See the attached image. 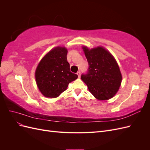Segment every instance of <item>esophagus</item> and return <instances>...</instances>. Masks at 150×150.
I'll return each mask as SVG.
<instances>
[{"label":"esophagus","instance_id":"esophagus-1","mask_svg":"<svg viewBox=\"0 0 150 150\" xmlns=\"http://www.w3.org/2000/svg\"><path fill=\"white\" fill-rule=\"evenodd\" d=\"M77 74H78V78H80V76H81V72H80V71H78V72H77Z\"/></svg>","mask_w":150,"mask_h":150}]
</instances>
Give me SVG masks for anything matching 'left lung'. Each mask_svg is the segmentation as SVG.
Returning a JSON list of instances; mask_svg holds the SVG:
<instances>
[{
  "label": "left lung",
  "instance_id": "8db88e82",
  "mask_svg": "<svg viewBox=\"0 0 150 150\" xmlns=\"http://www.w3.org/2000/svg\"><path fill=\"white\" fill-rule=\"evenodd\" d=\"M89 67L81 74V79L89 91L99 100H107L115 96L121 85L122 76L116 60L102 47L88 49L83 47Z\"/></svg>",
  "mask_w": 150,
  "mask_h": 150
}]
</instances>
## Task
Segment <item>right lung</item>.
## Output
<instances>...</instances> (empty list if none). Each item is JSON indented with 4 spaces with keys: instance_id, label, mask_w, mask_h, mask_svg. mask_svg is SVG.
<instances>
[{
    "instance_id": "1",
    "label": "right lung",
    "mask_w": 150,
    "mask_h": 150,
    "mask_svg": "<svg viewBox=\"0 0 150 150\" xmlns=\"http://www.w3.org/2000/svg\"><path fill=\"white\" fill-rule=\"evenodd\" d=\"M65 47H57L40 61L35 71L36 83L44 96L56 98L67 89L68 84L78 78L70 71Z\"/></svg>"
}]
</instances>
